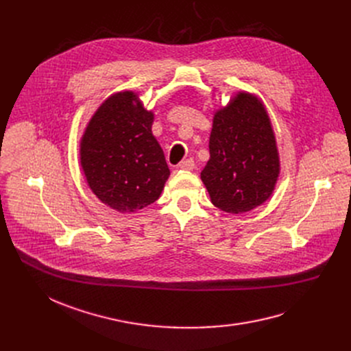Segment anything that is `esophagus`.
Segmentation results:
<instances>
[{
  "label": "esophagus",
  "instance_id": "esophagus-1",
  "mask_svg": "<svg viewBox=\"0 0 351 351\" xmlns=\"http://www.w3.org/2000/svg\"><path fill=\"white\" fill-rule=\"evenodd\" d=\"M179 168L185 171H193L195 169V160L193 159H185L179 163Z\"/></svg>",
  "mask_w": 351,
  "mask_h": 351
}]
</instances>
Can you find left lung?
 I'll use <instances>...</instances> for the list:
<instances>
[{
	"instance_id": "1",
	"label": "left lung",
	"mask_w": 351,
	"mask_h": 351,
	"mask_svg": "<svg viewBox=\"0 0 351 351\" xmlns=\"http://www.w3.org/2000/svg\"><path fill=\"white\" fill-rule=\"evenodd\" d=\"M210 158L200 172L212 204L239 215L263 205L280 175L273 126L263 102L239 90L213 115Z\"/></svg>"
}]
</instances>
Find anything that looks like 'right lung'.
<instances>
[{
    "label": "right lung",
    "instance_id": "obj_1",
    "mask_svg": "<svg viewBox=\"0 0 351 351\" xmlns=\"http://www.w3.org/2000/svg\"><path fill=\"white\" fill-rule=\"evenodd\" d=\"M154 112L134 90L108 97L89 119L80 160L89 189L121 213H134L159 199L171 171L152 134Z\"/></svg>",
    "mask_w": 351,
    "mask_h": 351
}]
</instances>
